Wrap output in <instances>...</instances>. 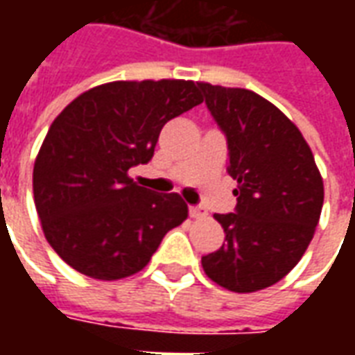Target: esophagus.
Returning a JSON list of instances; mask_svg holds the SVG:
<instances>
[{"mask_svg": "<svg viewBox=\"0 0 355 355\" xmlns=\"http://www.w3.org/2000/svg\"><path fill=\"white\" fill-rule=\"evenodd\" d=\"M190 216L192 218H203V216H207V211L201 205H190Z\"/></svg>", "mask_w": 355, "mask_h": 355, "instance_id": "esophagus-1", "label": "esophagus"}]
</instances>
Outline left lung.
<instances>
[{
    "label": "left lung",
    "instance_id": "obj_1",
    "mask_svg": "<svg viewBox=\"0 0 355 355\" xmlns=\"http://www.w3.org/2000/svg\"><path fill=\"white\" fill-rule=\"evenodd\" d=\"M198 87L226 137V171L238 180L234 213L215 215L226 243L201 257V264L224 289H266L289 274L310 245L323 180L304 137L272 102L247 89Z\"/></svg>",
    "mask_w": 355,
    "mask_h": 355
}]
</instances>
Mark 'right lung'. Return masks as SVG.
I'll return each mask as SVG.
<instances>
[{"label": "right lung", "mask_w": 355, "mask_h": 355, "mask_svg": "<svg viewBox=\"0 0 355 355\" xmlns=\"http://www.w3.org/2000/svg\"><path fill=\"white\" fill-rule=\"evenodd\" d=\"M203 102L193 81H114L80 94L53 121L34 165L43 234L80 274L140 272L182 224L178 193H155L127 171L154 157L163 125Z\"/></svg>", "instance_id": "obj_1"}]
</instances>
